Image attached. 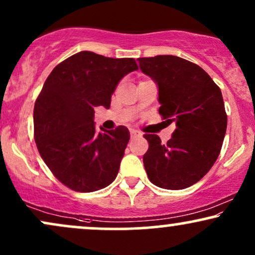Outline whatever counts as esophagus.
I'll list each match as a JSON object with an SVG mask.
<instances>
[{
    "label": "esophagus",
    "mask_w": 255,
    "mask_h": 255,
    "mask_svg": "<svg viewBox=\"0 0 255 255\" xmlns=\"http://www.w3.org/2000/svg\"><path fill=\"white\" fill-rule=\"evenodd\" d=\"M130 136H131V137L140 136V131H137L136 129H130Z\"/></svg>",
    "instance_id": "esophagus-1"
}]
</instances>
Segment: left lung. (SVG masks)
<instances>
[{
    "instance_id": "8db88e82",
    "label": "left lung",
    "mask_w": 255,
    "mask_h": 255,
    "mask_svg": "<svg viewBox=\"0 0 255 255\" xmlns=\"http://www.w3.org/2000/svg\"><path fill=\"white\" fill-rule=\"evenodd\" d=\"M137 61L157 84L159 114L176 125L165 145L156 134H145V170L157 187L187 188L209 172L221 152L228 122L221 89L201 67L184 58L158 55Z\"/></svg>"
}]
</instances>
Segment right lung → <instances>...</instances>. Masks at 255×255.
<instances>
[{"label": "right lung", "instance_id": "1", "mask_svg": "<svg viewBox=\"0 0 255 255\" xmlns=\"http://www.w3.org/2000/svg\"><path fill=\"white\" fill-rule=\"evenodd\" d=\"M134 58L80 51L57 64L33 110L34 140L55 177L73 191H99L115 180L129 130H96L95 108L109 109L120 80L136 71Z\"/></svg>", "mask_w": 255, "mask_h": 255}]
</instances>
